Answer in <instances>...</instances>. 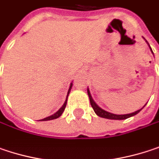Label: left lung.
<instances>
[{
    "instance_id": "left-lung-1",
    "label": "left lung",
    "mask_w": 159,
    "mask_h": 159,
    "mask_svg": "<svg viewBox=\"0 0 159 159\" xmlns=\"http://www.w3.org/2000/svg\"><path fill=\"white\" fill-rule=\"evenodd\" d=\"M150 50H151V48H150ZM152 51V50H151ZM153 52V51H152ZM88 95H89V101H90V105H91V107L92 108L94 109V111H95V113H96L98 116H99V117H101V118H104V119H128V118H130L132 116H135L136 114H138L140 110H141L142 108L140 109H139V110H137V111H135V112H133V113H130V114H125V115H116V114H112V113H110V112H108V111H106V110H104V109H102V108H100L98 105H97L96 103L94 102V100L92 99V98H91V95H90V92H89V90L88 89Z\"/></svg>"
}]
</instances>
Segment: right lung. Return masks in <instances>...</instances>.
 Segmentation results:
<instances>
[{
	"mask_svg": "<svg viewBox=\"0 0 159 159\" xmlns=\"http://www.w3.org/2000/svg\"><path fill=\"white\" fill-rule=\"evenodd\" d=\"M71 87H72V83L70 84V89H69V91H68V95H69V93H70V89H71ZM68 95H67V98H68ZM67 98H66V100H65V102H64V104H63V106L61 108H60L55 114H53V115H51L50 117H48V118H45V119H40V120H42V121H46V120H51V119H58L59 117H61V114L63 113V111H64V109L66 108V105H67Z\"/></svg>",
	"mask_w": 159,
	"mask_h": 159,
	"instance_id": "add662e5",
	"label": "right lung"
}]
</instances>
